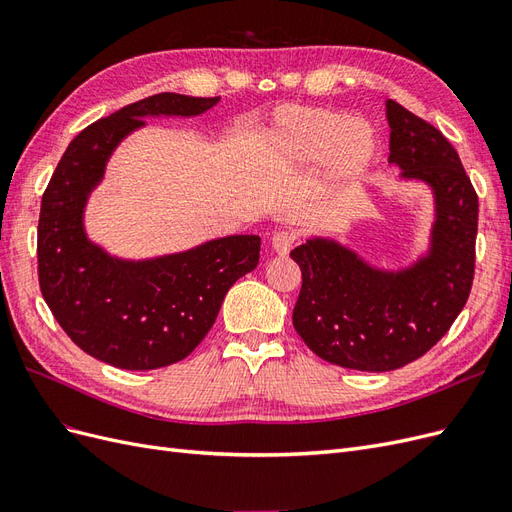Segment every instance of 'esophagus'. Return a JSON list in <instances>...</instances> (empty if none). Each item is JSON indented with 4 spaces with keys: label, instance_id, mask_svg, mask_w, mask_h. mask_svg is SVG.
Returning <instances> with one entry per match:
<instances>
[{
    "label": "esophagus",
    "instance_id": "34e87169",
    "mask_svg": "<svg viewBox=\"0 0 512 512\" xmlns=\"http://www.w3.org/2000/svg\"><path fill=\"white\" fill-rule=\"evenodd\" d=\"M294 243H297V232L292 230H277L271 239L273 250L282 256H286L292 250Z\"/></svg>",
    "mask_w": 512,
    "mask_h": 512
}]
</instances>
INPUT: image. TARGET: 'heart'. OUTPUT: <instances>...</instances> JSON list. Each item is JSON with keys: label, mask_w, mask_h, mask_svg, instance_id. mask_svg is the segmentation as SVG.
<instances>
[{"label": "heart", "mask_w": 512, "mask_h": 512, "mask_svg": "<svg viewBox=\"0 0 512 512\" xmlns=\"http://www.w3.org/2000/svg\"><path fill=\"white\" fill-rule=\"evenodd\" d=\"M267 147L284 162L314 164L327 158L335 175L356 177L376 156V136L365 121L344 111L288 104L273 117Z\"/></svg>", "instance_id": "b5f03b06"}]
</instances>
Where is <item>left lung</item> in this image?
<instances>
[{
  "label": "left lung",
  "mask_w": 512,
  "mask_h": 512,
  "mask_svg": "<svg viewBox=\"0 0 512 512\" xmlns=\"http://www.w3.org/2000/svg\"><path fill=\"white\" fill-rule=\"evenodd\" d=\"M386 117L389 162L436 194L429 256L384 273L333 241L309 239L290 252L303 275L294 329L320 359L359 371H393L436 346L470 297L476 262L478 196L459 153L395 100Z\"/></svg>",
  "instance_id": "1"
}]
</instances>
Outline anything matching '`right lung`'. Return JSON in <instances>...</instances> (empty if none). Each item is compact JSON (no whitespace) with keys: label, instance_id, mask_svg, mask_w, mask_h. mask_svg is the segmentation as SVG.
<instances>
[{"label":"right lung","instance_id":"add662e5","mask_svg":"<svg viewBox=\"0 0 512 512\" xmlns=\"http://www.w3.org/2000/svg\"><path fill=\"white\" fill-rule=\"evenodd\" d=\"M220 98L158 94L87 126L68 145L42 194L38 282L59 327L94 359L119 369L183 361L203 342L228 288L256 269L260 237L237 235L147 262H123L83 232L89 190L123 136L147 115H200Z\"/></svg>","mask_w":512,"mask_h":512}]
</instances>
